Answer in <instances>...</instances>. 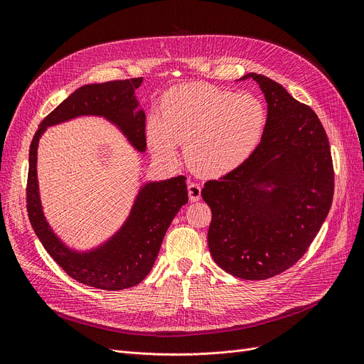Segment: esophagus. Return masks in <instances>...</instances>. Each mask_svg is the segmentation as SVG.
<instances>
[{"instance_id": "34e87169", "label": "esophagus", "mask_w": 364, "mask_h": 364, "mask_svg": "<svg viewBox=\"0 0 364 364\" xmlns=\"http://www.w3.org/2000/svg\"><path fill=\"white\" fill-rule=\"evenodd\" d=\"M202 195V187L198 183H188V199L192 202H198Z\"/></svg>"}]
</instances>
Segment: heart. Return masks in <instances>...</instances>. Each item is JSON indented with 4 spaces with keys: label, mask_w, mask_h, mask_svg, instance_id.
<instances>
[{
    "label": "heart",
    "mask_w": 364,
    "mask_h": 364,
    "mask_svg": "<svg viewBox=\"0 0 364 364\" xmlns=\"http://www.w3.org/2000/svg\"><path fill=\"white\" fill-rule=\"evenodd\" d=\"M264 125L265 110L255 95L183 84L165 94L161 113L147 122L146 137L156 158L176 161L178 144H186L190 168L221 177L252 155Z\"/></svg>",
    "instance_id": "heart-1"
}]
</instances>
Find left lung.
I'll list each match as a JSON object with an SVG mask.
<instances>
[{"label":"left lung","mask_w":364,"mask_h":364,"mask_svg":"<svg viewBox=\"0 0 364 364\" xmlns=\"http://www.w3.org/2000/svg\"><path fill=\"white\" fill-rule=\"evenodd\" d=\"M245 80L258 82L267 102L261 141L239 168L206 181L202 198L213 213L214 261L239 279L264 280L307 252L332 205L333 165L311 107L264 75Z\"/></svg>","instance_id":"obj_1"}]
</instances>
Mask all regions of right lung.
Masks as SVG:
<instances>
[{"label": "right lung", "instance_id": "right-lung-1", "mask_svg": "<svg viewBox=\"0 0 364 364\" xmlns=\"http://www.w3.org/2000/svg\"><path fill=\"white\" fill-rule=\"evenodd\" d=\"M141 82L143 78H132L78 88L43 119L29 149L26 202L35 235L72 279L103 291L131 288L150 273L171 221L188 200L186 177L144 183L119 230L94 250L76 251L62 242L44 217L36 177L38 143L48 127L80 117H102L134 149L144 151L146 114L136 97Z\"/></svg>", "mask_w": 364, "mask_h": 364}]
</instances>
